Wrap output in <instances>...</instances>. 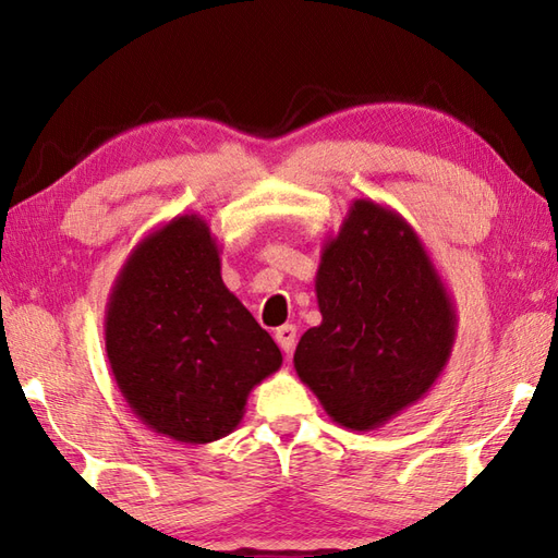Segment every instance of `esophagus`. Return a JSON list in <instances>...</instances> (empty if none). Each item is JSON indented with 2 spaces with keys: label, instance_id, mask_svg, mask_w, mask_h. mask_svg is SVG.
<instances>
[{
  "label": "esophagus",
  "instance_id": "1",
  "mask_svg": "<svg viewBox=\"0 0 558 558\" xmlns=\"http://www.w3.org/2000/svg\"><path fill=\"white\" fill-rule=\"evenodd\" d=\"M276 342H278L282 352H286V354H292V350H294V342H298V328H294L292 324L280 326V328L276 330Z\"/></svg>",
  "mask_w": 558,
  "mask_h": 558
}]
</instances>
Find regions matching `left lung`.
Masks as SVG:
<instances>
[{
	"label": "left lung",
	"instance_id": "1",
	"mask_svg": "<svg viewBox=\"0 0 558 558\" xmlns=\"http://www.w3.org/2000/svg\"><path fill=\"white\" fill-rule=\"evenodd\" d=\"M322 324L294 369L336 424L372 432L429 393L453 352L458 316L412 225L372 198L352 201L316 270Z\"/></svg>",
	"mask_w": 558,
	"mask_h": 558
}]
</instances>
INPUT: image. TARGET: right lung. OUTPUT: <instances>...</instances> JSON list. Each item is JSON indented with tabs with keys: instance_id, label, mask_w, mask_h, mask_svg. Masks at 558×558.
Returning <instances> with one entry per match:
<instances>
[{
	"instance_id": "1",
	"label": "right lung",
	"mask_w": 558,
	"mask_h": 558,
	"mask_svg": "<svg viewBox=\"0 0 558 558\" xmlns=\"http://www.w3.org/2000/svg\"><path fill=\"white\" fill-rule=\"evenodd\" d=\"M105 350L136 417L192 446L232 434L254 386L282 364L225 288L220 244L196 213L165 222L126 256L105 310Z\"/></svg>"
}]
</instances>
